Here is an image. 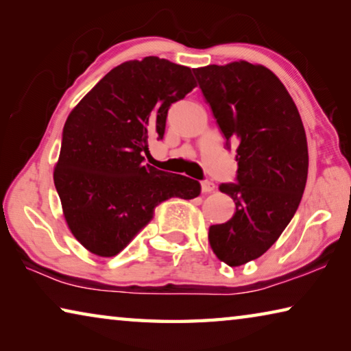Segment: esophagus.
<instances>
[{
  "instance_id": "obj_1",
  "label": "esophagus",
  "mask_w": 351,
  "mask_h": 351,
  "mask_svg": "<svg viewBox=\"0 0 351 351\" xmlns=\"http://www.w3.org/2000/svg\"><path fill=\"white\" fill-rule=\"evenodd\" d=\"M215 189V184L210 181H201V192L203 193H210Z\"/></svg>"
}]
</instances>
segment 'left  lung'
<instances>
[{
	"instance_id": "left-lung-1",
	"label": "left lung",
	"mask_w": 351,
	"mask_h": 351,
	"mask_svg": "<svg viewBox=\"0 0 351 351\" xmlns=\"http://www.w3.org/2000/svg\"><path fill=\"white\" fill-rule=\"evenodd\" d=\"M224 138L237 144L239 184L219 190L235 203L229 221L209 228L213 254L229 266L258 258L294 217L308 176L299 110L278 77L245 60L195 68Z\"/></svg>"
}]
</instances>
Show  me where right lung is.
Here are the masks:
<instances>
[{"label":"right lung","instance_id":"obj_1","mask_svg":"<svg viewBox=\"0 0 351 351\" xmlns=\"http://www.w3.org/2000/svg\"><path fill=\"white\" fill-rule=\"evenodd\" d=\"M195 86L190 68L145 57L112 68L69 112L54 184L64 221L86 251L117 255L159 203L199 195L198 181L142 156L148 141L162 139L170 105Z\"/></svg>","mask_w":351,"mask_h":351}]
</instances>
